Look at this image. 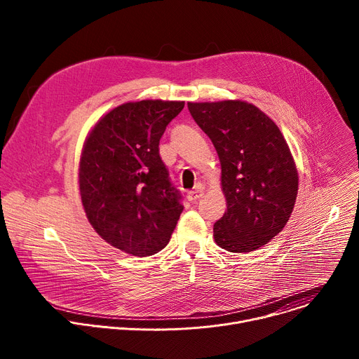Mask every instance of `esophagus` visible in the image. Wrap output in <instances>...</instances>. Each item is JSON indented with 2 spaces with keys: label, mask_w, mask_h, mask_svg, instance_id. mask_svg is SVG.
Instances as JSON below:
<instances>
[{
  "label": "esophagus",
  "mask_w": 359,
  "mask_h": 359,
  "mask_svg": "<svg viewBox=\"0 0 359 359\" xmlns=\"http://www.w3.org/2000/svg\"><path fill=\"white\" fill-rule=\"evenodd\" d=\"M203 196V190L201 189H197V190H190L187 191V200L189 201H194L197 198H200Z\"/></svg>",
  "instance_id": "obj_1"
}]
</instances>
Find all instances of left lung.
<instances>
[{"instance_id": "1", "label": "left lung", "mask_w": 359, "mask_h": 359, "mask_svg": "<svg viewBox=\"0 0 359 359\" xmlns=\"http://www.w3.org/2000/svg\"><path fill=\"white\" fill-rule=\"evenodd\" d=\"M190 115L213 142L222 165L227 210L215 223L217 245L250 252L287 224L298 173L278 126L244 100L189 102Z\"/></svg>"}]
</instances>
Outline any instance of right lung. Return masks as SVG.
I'll return each mask as SVG.
<instances>
[{"mask_svg": "<svg viewBox=\"0 0 359 359\" xmlns=\"http://www.w3.org/2000/svg\"><path fill=\"white\" fill-rule=\"evenodd\" d=\"M184 102H128L102 116L89 132L79 162L83 210L112 247L146 257L170 240L183 212L159 155L166 126Z\"/></svg>", "mask_w": 359, "mask_h": 359, "instance_id": "add662e5", "label": "right lung"}]
</instances>
